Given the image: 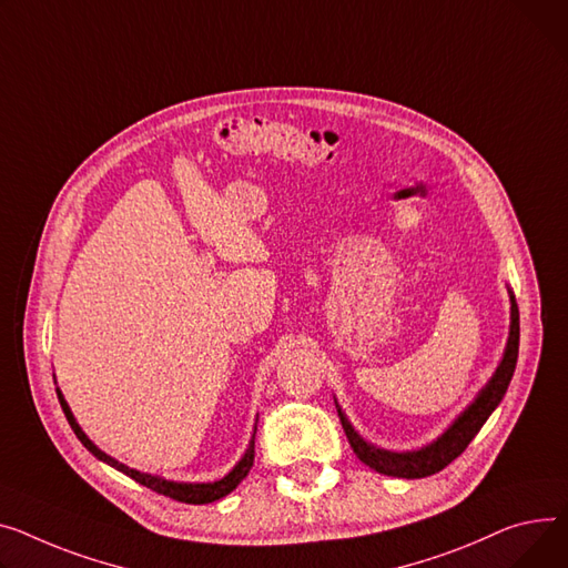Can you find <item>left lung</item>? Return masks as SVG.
<instances>
[{
    "label": "left lung",
    "instance_id": "obj_1",
    "mask_svg": "<svg viewBox=\"0 0 568 568\" xmlns=\"http://www.w3.org/2000/svg\"><path fill=\"white\" fill-rule=\"evenodd\" d=\"M511 298V328H509V339H507V349L500 367L496 369L494 379L488 382V386L477 395V399L459 415L436 443L418 449V452H404V455H397V452H386L374 445H367L354 427L347 423L345 413L337 408L339 423H343V429L349 438V445L354 449V455L376 473H384L390 477H406V479H420L429 477L445 466L455 462L462 452L468 447V443L477 436L481 425L488 420V415L494 413V408L503 402L507 386L514 376L516 361H518V337H520V322H518V306L516 298L509 292Z\"/></svg>",
    "mask_w": 568,
    "mask_h": 568
}]
</instances>
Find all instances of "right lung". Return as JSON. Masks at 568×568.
<instances>
[{"label":"right lung","instance_id":"right-lung-1","mask_svg":"<svg viewBox=\"0 0 568 568\" xmlns=\"http://www.w3.org/2000/svg\"><path fill=\"white\" fill-rule=\"evenodd\" d=\"M57 395H59V402H61V408H63V413H65V418H68V425L72 427L74 436H78V438L82 440V445L91 452L93 457H98L100 462H104V464L113 466L116 470L125 473V475H128V477H132L134 481H139V484H143V486H148L150 490H155V494L166 496V498H171V500L186 503V505H205V503H214V500H219V498H223V496H229L233 488H237V484L248 475V470H251V466H253V457H255V434H253V438H251V445H248V449H246L244 459H242V462H240V464H237L229 475H225L223 479L212 481V484H178V481L160 479V477H155V475H145V473L132 470V468H128V466L119 464L116 459L106 457L102 449H98V447L87 438V434L80 429V425L74 423L72 413H70V408H68V404H65V399H63V395H61V390H59V388H57Z\"/></svg>","mask_w":568,"mask_h":568}]
</instances>
